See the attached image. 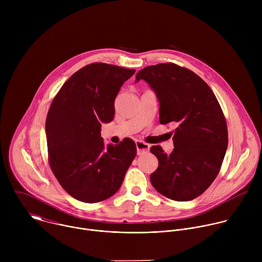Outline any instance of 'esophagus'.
Listing matches in <instances>:
<instances>
[{
    "mask_svg": "<svg viewBox=\"0 0 262 262\" xmlns=\"http://www.w3.org/2000/svg\"><path fill=\"white\" fill-rule=\"evenodd\" d=\"M136 147H137V154L140 156L142 154L148 152L149 149H150V145L141 142V141H136Z\"/></svg>",
    "mask_w": 262,
    "mask_h": 262,
    "instance_id": "34e87169",
    "label": "esophagus"
}]
</instances>
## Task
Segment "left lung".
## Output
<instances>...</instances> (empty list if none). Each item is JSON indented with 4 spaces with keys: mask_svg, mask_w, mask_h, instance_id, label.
<instances>
[{
    "mask_svg": "<svg viewBox=\"0 0 262 262\" xmlns=\"http://www.w3.org/2000/svg\"><path fill=\"white\" fill-rule=\"evenodd\" d=\"M140 80L157 94L160 123L175 126L170 155L161 146L150 148L159 161L151 184L169 199L193 200L215 179L226 155L227 124L219 101L199 76L173 63L143 68Z\"/></svg>",
    "mask_w": 262,
    "mask_h": 262,
    "instance_id": "obj_1",
    "label": "left lung"
}]
</instances>
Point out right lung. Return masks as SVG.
Instances as JSON below:
<instances>
[{"mask_svg": "<svg viewBox=\"0 0 262 262\" xmlns=\"http://www.w3.org/2000/svg\"><path fill=\"white\" fill-rule=\"evenodd\" d=\"M135 71L89 64L72 74L51 104L46 121L49 162L74 199L96 203L113 196L137 155L132 139L105 145L100 136L101 124L114 118L120 88Z\"/></svg>", "mask_w": 262, "mask_h": 262, "instance_id": "obj_1", "label": "right lung"}]
</instances>
